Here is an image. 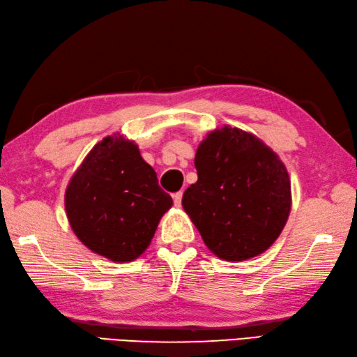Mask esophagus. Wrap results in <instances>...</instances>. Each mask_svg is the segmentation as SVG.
Returning a JSON list of instances; mask_svg holds the SVG:
<instances>
[{
    "mask_svg": "<svg viewBox=\"0 0 357 357\" xmlns=\"http://www.w3.org/2000/svg\"><path fill=\"white\" fill-rule=\"evenodd\" d=\"M173 201H174V204H176V206H181V201H183V192L173 193Z\"/></svg>",
    "mask_w": 357,
    "mask_h": 357,
    "instance_id": "1",
    "label": "esophagus"
}]
</instances>
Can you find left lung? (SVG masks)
Instances as JSON below:
<instances>
[{
  "label": "left lung",
  "mask_w": 357,
  "mask_h": 357,
  "mask_svg": "<svg viewBox=\"0 0 357 357\" xmlns=\"http://www.w3.org/2000/svg\"><path fill=\"white\" fill-rule=\"evenodd\" d=\"M198 181L183 207L213 255L246 261L268 250L290 213V179L278 154L256 135L223 126L195 154Z\"/></svg>",
  "instance_id": "left-lung-1"
}]
</instances>
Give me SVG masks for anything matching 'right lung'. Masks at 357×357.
I'll return each instance as SVG.
<instances>
[{"instance_id":"obj_1","label":"right lung","mask_w":357,"mask_h":357,"mask_svg":"<svg viewBox=\"0 0 357 357\" xmlns=\"http://www.w3.org/2000/svg\"><path fill=\"white\" fill-rule=\"evenodd\" d=\"M172 204L139 146L120 134L92 148L66 190L67 217L76 237L114 262L137 259Z\"/></svg>"}]
</instances>
